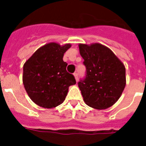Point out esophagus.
<instances>
[{"mask_svg": "<svg viewBox=\"0 0 146 146\" xmlns=\"http://www.w3.org/2000/svg\"><path fill=\"white\" fill-rule=\"evenodd\" d=\"M73 75H74V76H75V79L76 81H78V80H79V74H78L77 72H76V73H73Z\"/></svg>", "mask_w": 146, "mask_h": 146, "instance_id": "1", "label": "esophagus"}]
</instances>
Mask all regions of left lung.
Returning a JSON list of instances; mask_svg holds the SVG:
<instances>
[{"label":"left lung","instance_id":"1","mask_svg":"<svg viewBox=\"0 0 146 146\" xmlns=\"http://www.w3.org/2000/svg\"><path fill=\"white\" fill-rule=\"evenodd\" d=\"M86 76L78 82L83 100L89 106L106 109L120 97L126 86V69L108 48L101 44H80Z\"/></svg>","mask_w":146,"mask_h":146}]
</instances>
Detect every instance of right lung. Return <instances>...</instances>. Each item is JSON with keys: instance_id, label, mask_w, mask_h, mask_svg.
Here are the masks:
<instances>
[{"instance_id": "add662e5", "label": "right lung", "mask_w": 146, "mask_h": 146, "mask_svg": "<svg viewBox=\"0 0 146 146\" xmlns=\"http://www.w3.org/2000/svg\"><path fill=\"white\" fill-rule=\"evenodd\" d=\"M49 43L41 47L23 66V81L30 98L44 108L58 106L66 98L68 88L76 84L74 76L66 71L63 60L64 53L70 48Z\"/></svg>"}]
</instances>
